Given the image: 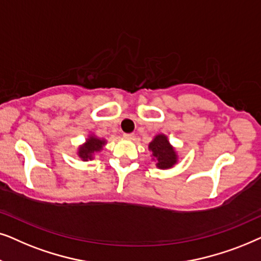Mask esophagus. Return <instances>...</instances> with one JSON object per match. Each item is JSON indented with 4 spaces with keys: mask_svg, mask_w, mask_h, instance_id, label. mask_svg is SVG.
<instances>
[{
    "mask_svg": "<svg viewBox=\"0 0 261 261\" xmlns=\"http://www.w3.org/2000/svg\"><path fill=\"white\" fill-rule=\"evenodd\" d=\"M123 136H124L125 140H134V138H135L134 134H124Z\"/></svg>",
    "mask_w": 261,
    "mask_h": 261,
    "instance_id": "34e87169",
    "label": "esophagus"
}]
</instances>
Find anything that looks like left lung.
<instances>
[{
	"instance_id": "1",
	"label": "left lung",
	"mask_w": 261,
	"mask_h": 261,
	"mask_svg": "<svg viewBox=\"0 0 261 261\" xmlns=\"http://www.w3.org/2000/svg\"><path fill=\"white\" fill-rule=\"evenodd\" d=\"M149 150L151 151V160L155 161L160 169L173 168L178 163L179 156L175 148L169 143L168 137L165 134H159L149 143Z\"/></svg>"
}]
</instances>
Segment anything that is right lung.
Masks as SVG:
<instances>
[{
	"mask_svg": "<svg viewBox=\"0 0 261 261\" xmlns=\"http://www.w3.org/2000/svg\"><path fill=\"white\" fill-rule=\"evenodd\" d=\"M107 143L106 140H101L94 134H90L86 142L81 144L77 149V156L82 161H88V160H93L96 152L101 151L102 148L105 147Z\"/></svg>",
	"mask_w": 261,
	"mask_h": 261,
	"instance_id": "1",
	"label": "right lung"
}]
</instances>
